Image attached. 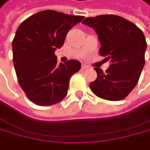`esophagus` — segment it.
I'll use <instances>...</instances> for the list:
<instances>
[{"instance_id":"esophagus-1","label":"esophagus","mask_w":150,"mask_h":150,"mask_svg":"<svg viewBox=\"0 0 150 150\" xmlns=\"http://www.w3.org/2000/svg\"><path fill=\"white\" fill-rule=\"evenodd\" d=\"M88 68V66H86L85 64H82V70H85Z\"/></svg>"}]
</instances>
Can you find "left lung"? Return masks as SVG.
I'll list each match as a JSON object with an SVG mask.
<instances>
[{
  "label": "left lung",
  "mask_w": 150,
  "mask_h": 150,
  "mask_svg": "<svg viewBox=\"0 0 150 150\" xmlns=\"http://www.w3.org/2000/svg\"><path fill=\"white\" fill-rule=\"evenodd\" d=\"M82 23L95 30L101 45L100 54L111 62L106 72L94 67L98 76L90 83L91 90L104 100L125 99L137 84L145 65L147 42L142 31L115 15L87 18Z\"/></svg>",
  "instance_id": "obj_1"
}]
</instances>
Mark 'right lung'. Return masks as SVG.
<instances>
[{"mask_svg":"<svg viewBox=\"0 0 150 150\" xmlns=\"http://www.w3.org/2000/svg\"><path fill=\"white\" fill-rule=\"evenodd\" d=\"M83 18L47 9L18 26L12 42L13 63L18 83L32 102L51 106L66 97L70 77L80 70L81 63L70 59L58 65L55 50Z\"/></svg>","mask_w":150,"mask_h":150,"instance_id":"1","label":"right lung"}]
</instances>
